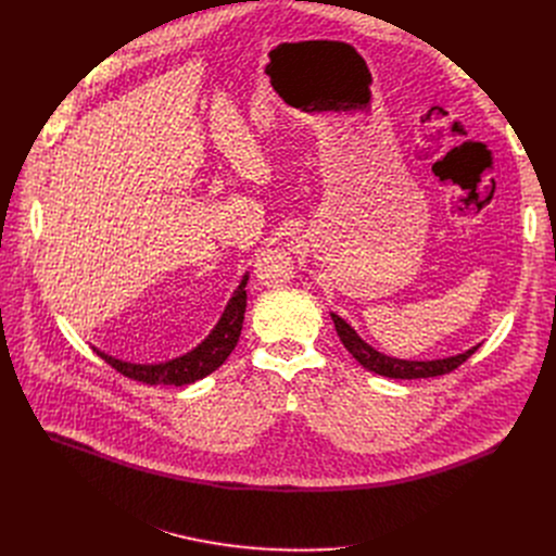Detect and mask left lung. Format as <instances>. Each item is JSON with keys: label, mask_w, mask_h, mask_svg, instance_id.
Masks as SVG:
<instances>
[{"label": "left lung", "mask_w": 556, "mask_h": 556, "mask_svg": "<svg viewBox=\"0 0 556 556\" xmlns=\"http://www.w3.org/2000/svg\"><path fill=\"white\" fill-rule=\"evenodd\" d=\"M332 321L337 328V334L341 337L345 350L369 371L378 374V376H387V378H433V376H442L453 371L455 367H459L470 354H475L480 345H475L462 354L455 356H446V358H435V361H405V358H393L387 356L378 350H374L369 343H365L356 330L341 319L339 314L332 312Z\"/></svg>", "instance_id": "obj_1"}]
</instances>
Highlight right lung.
Instances as JSON below:
<instances>
[{
	"label": "right lung",
	"mask_w": 556,
	"mask_h": 556,
	"mask_svg": "<svg viewBox=\"0 0 556 556\" xmlns=\"http://www.w3.org/2000/svg\"><path fill=\"white\" fill-rule=\"evenodd\" d=\"M247 283H249V273L242 277L240 286L235 288L211 334L191 352L178 358H172L165 363H127L101 352L99 348L94 350L101 358H105L116 371H121L127 378H134L147 384H174V387L191 384L208 376L211 371H215L230 356L237 341H240L244 312H247Z\"/></svg>",
	"instance_id": "add662e5"
}]
</instances>
